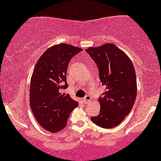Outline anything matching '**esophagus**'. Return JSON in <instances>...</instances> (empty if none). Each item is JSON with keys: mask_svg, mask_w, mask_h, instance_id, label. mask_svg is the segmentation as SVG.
<instances>
[{"mask_svg": "<svg viewBox=\"0 0 161 161\" xmlns=\"http://www.w3.org/2000/svg\"><path fill=\"white\" fill-rule=\"evenodd\" d=\"M83 101L86 103H90L92 101V98L90 96H86L85 98H83Z\"/></svg>", "mask_w": 161, "mask_h": 161, "instance_id": "34e87169", "label": "esophagus"}]
</instances>
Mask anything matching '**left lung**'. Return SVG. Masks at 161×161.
Wrapping results in <instances>:
<instances>
[{
	"instance_id": "left-lung-1",
	"label": "left lung",
	"mask_w": 161,
	"mask_h": 161,
	"mask_svg": "<svg viewBox=\"0 0 161 161\" xmlns=\"http://www.w3.org/2000/svg\"><path fill=\"white\" fill-rule=\"evenodd\" d=\"M86 51L96 63L100 80L105 88L98 98L100 113L91 120L101 128L115 127L129 114L136 101L135 68L130 58L113 43L89 47Z\"/></svg>"
}]
</instances>
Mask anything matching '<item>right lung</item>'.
Segmentation results:
<instances>
[{
	"instance_id": "1",
	"label": "right lung",
	"mask_w": 161,
	"mask_h": 161,
	"mask_svg": "<svg viewBox=\"0 0 161 161\" xmlns=\"http://www.w3.org/2000/svg\"><path fill=\"white\" fill-rule=\"evenodd\" d=\"M82 48L66 43L50 47L38 59L31 79L30 106L39 124L57 133L67 125L78 103L60 91L68 87L66 72L71 58Z\"/></svg>"
}]
</instances>
